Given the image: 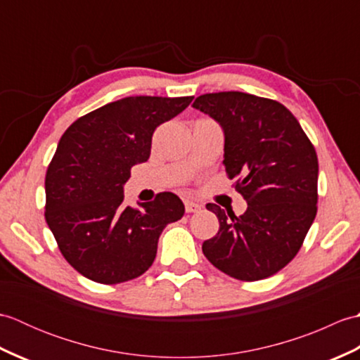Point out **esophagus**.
I'll return each instance as SVG.
<instances>
[{
	"mask_svg": "<svg viewBox=\"0 0 360 360\" xmlns=\"http://www.w3.org/2000/svg\"><path fill=\"white\" fill-rule=\"evenodd\" d=\"M186 212L187 213H195V212H200L201 210V204H198L195 201H186Z\"/></svg>",
	"mask_w": 360,
	"mask_h": 360,
	"instance_id": "34e87169",
	"label": "esophagus"
}]
</instances>
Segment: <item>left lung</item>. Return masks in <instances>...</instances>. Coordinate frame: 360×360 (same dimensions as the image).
Returning <instances> with one entry per match:
<instances>
[{
	"mask_svg": "<svg viewBox=\"0 0 360 360\" xmlns=\"http://www.w3.org/2000/svg\"><path fill=\"white\" fill-rule=\"evenodd\" d=\"M192 106L223 128V164L248 201L240 217L205 205L219 231L202 243L204 255L236 280L271 277L297 255L316 218V150L292 112L271 98L224 91L196 97Z\"/></svg>",
	"mask_w": 360,
	"mask_h": 360,
	"instance_id": "obj_1",
	"label": "left lung"
}]
</instances>
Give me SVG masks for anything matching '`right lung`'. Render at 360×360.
<instances>
[{"label":"right lung","mask_w":360,"mask_h":360,"mask_svg":"<svg viewBox=\"0 0 360 360\" xmlns=\"http://www.w3.org/2000/svg\"><path fill=\"white\" fill-rule=\"evenodd\" d=\"M193 97L136 96L106 103L66 129L46 172V223L66 262L103 285L139 277L153 264L167 224L184 215L164 192L141 209L124 204L129 170L148 160L151 136Z\"/></svg>","instance_id":"right-lung-1"}]
</instances>
